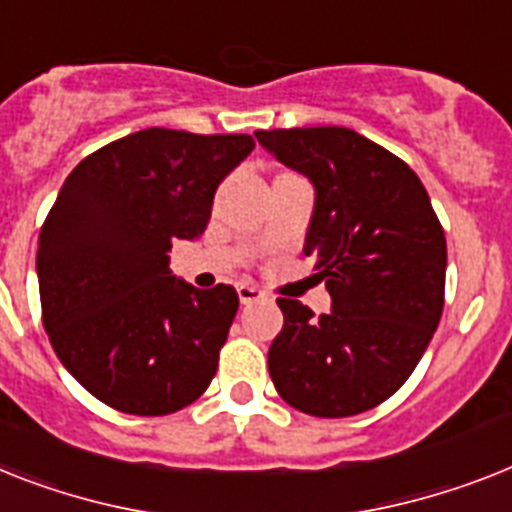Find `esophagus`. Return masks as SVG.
<instances>
[{
    "instance_id": "1",
    "label": "esophagus",
    "mask_w": 512,
    "mask_h": 512,
    "mask_svg": "<svg viewBox=\"0 0 512 512\" xmlns=\"http://www.w3.org/2000/svg\"><path fill=\"white\" fill-rule=\"evenodd\" d=\"M238 298H240V303H243V306H248V303L261 301V298H264V293H261L259 287L246 285V282H243V285H238Z\"/></svg>"
}]
</instances>
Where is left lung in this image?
<instances>
[{"label": "left lung", "instance_id": "8db88e82", "mask_svg": "<svg viewBox=\"0 0 512 512\" xmlns=\"http://www.w3.org/2000/svg\"><path fill=\"white\" fill-rule=\"evenodd\" d=\"M277 162L316 188L306 256L332 295L319 319L277 298L285 324L269 374L287 405L342 418L395 395L424 356L445 306V230L416 172L350 128L256 130Z\"/></svg>", "mask_w": 512, "mask_h": 512}]
</instances>
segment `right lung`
Returning a JSON list of instances; mask_svg holds the SVG:
<instances>
[{"mask_svg":"<svg viewBox=\"0 0 512 512\" xmlns=\"http://www.w3.org/2000/svg\"><path fill=\"white\" fill-rule=\"evenodd\" d=\"M253 146L251 135L138 130L86 156L59 190L36 253L44 329L114 411L167 416L217 374L238 293L175 280L170 251L206 230L217 185Z\"/></svg>","mask_w":512,"mask_h":512,"instance_id":"add662e5","label":"right lung"}]
</instances>
